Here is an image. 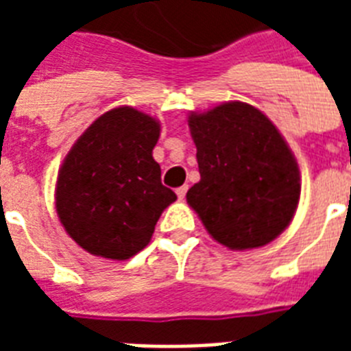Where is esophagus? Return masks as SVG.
<instances>
[{
  "mask_svg": "<svg viewBox=\"0 0 351 351\" xmlns=\"http://www.w3.org/2000/svg\"><path fill=\"white\" fill-rule=\"evenodd\" d=\"M186 193H187V186H182L176 189V197H178V200H184L186 198Z\"/></svg>",
  "mask_w": 351,
  "mask_h": 351,
  "instance_id": "1",
  "label": "esophagus"
}]
</instances>
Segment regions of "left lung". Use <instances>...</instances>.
I'll return each instance as SVG.
<instances>
[{
	"mask_svg": "<svg viewBox=\"0 0 351 351\" xmlns=\"http://www.w3.org/2000/svg\"><path fill=\"white\" fill-rule=\"evenodd\" d=\"M187 121L200 171L187 204L230 250L269 244L289 226L300 197L299 165L282 134L242 101L191 112Z\"/></svg>",
	"mask_w": 351,
	"mask_h": 351,
	"instance_id": "8db88e82",
	"label": "left lung"
}]
</instances>
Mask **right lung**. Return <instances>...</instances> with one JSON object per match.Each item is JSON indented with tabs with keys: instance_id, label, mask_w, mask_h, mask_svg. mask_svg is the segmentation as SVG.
Wrapping results in <instances>:
<instances>
[{
	"instance_id": "right-lung-1",
	"label": "right lung",
	"mask_w": 351,
	"mask_h": 351,
	"mask_svg": "<svg viewBox=\"0 0 351 351\" xmlns=\"http://www.w3.org/2000/svg\"><path fill=\"white\" fill-rule=\"evenodd\" d=\"M160 121L132 107L96 118L63 160L56 211L69 237L90 255L125 261L149 244L176 195L162 186L153 149Z\"/></svg>"
}]
</instances>
